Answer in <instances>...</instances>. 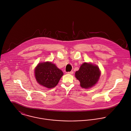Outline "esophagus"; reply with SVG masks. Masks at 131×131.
Listing matches in <instances>:
<instances>
[{
    "instance_id": "obj_1",
    "label": "esophagus",
    "mask_w": 131,
    "mask_h": 131,
    "mask_svg": "<svg viewBox=\"0 0 131 131\" xmlns=\"http://www.w3.org/2000/svg\"><path fill=\"white\" fill-rule=\"evenodd\" d=\"M73 73H74V72H73V71H71V72H68V74H71V75L73 74Z\"/></svg>"
}]
</instances>
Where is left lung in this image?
<instances>
[{
  "instance_id": "1",
  "label": "left lung",
  "mask_w": 131,
  "mask_h": 131,
  "mask_svg": "<svg viewBox=\"0 0 131 131\" xmlns=\"http://www.w3.org/2000/svg\"><path fill=\"white\" fill-rule=\"evenodd\" d=\"M100 76V71L96 66L85 62L75 73L76 78L80 81L82 88H88L94 85Z\"/></svg>"
}]
</instances>
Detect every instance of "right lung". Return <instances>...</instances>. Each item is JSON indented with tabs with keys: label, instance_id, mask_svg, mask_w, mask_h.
I'll return each instance as SVG.
<instances>
[{
	"label": "right lung",
	"instance_id": "right-lung-1",
	"mask_svg": "<svg viewBox=\"0 0 131 131\" xmlns=\"http://www.w3.org/2000/svg\"><path fill=\"white\" fill-rule=\"evenodd\" d=\"M35 72L37 82L40 85L48 88L56 86L63 75L62 71L50 62L39 63Z\"/></svg>",
	"mask_w": 131,
	"mask_h": 131
}]
</instances>
